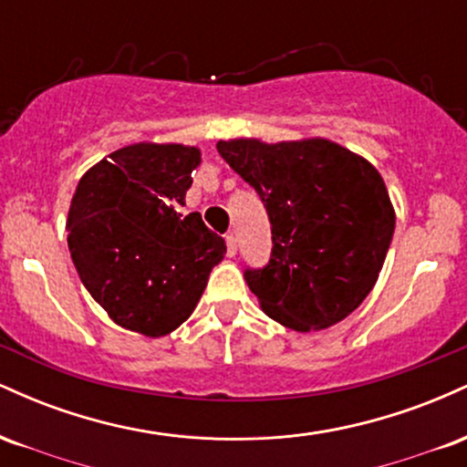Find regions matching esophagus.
Listing matches in <instances>:
<instances>
[{
    "label": "esophagus",
    "instance_id": "esophagus-1",
    "mask_svg": "<svg viewBox=\"0 0 467 467\" xmlns=\"http://www.w3.org/2000/svg\"><path fill=\"white\" fill-rule=\"evenodd\" d=\"M226 245H228V256L237 254V237H234V234H228Z\"/></svg>",
    "mask_w": 467,
    "mask_h": 467
}]
</instances>
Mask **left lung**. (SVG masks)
<instances>
[{
  "label": "left lung",
  "instance_id": "1",
  "mask_svg": "<svg viewBox=\"0 0 467 467\" xmlns=\"http://www.w3.org/2000/svg\"><path fill=\"white\" fill-rule=\"evenodd\" d=\"M217 151L270 217V261L244 270L264 312L294 331L347 318L373 289L393 239L395 213L378 171L320 138L222 140Z\"/></svg>",
  "mask_w": 467,
  "mask_h": 467
}]
</instances>
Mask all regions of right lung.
Returning <instances> with one entry per match:
<instances>
[{"mask_svg":"<svg viewBox=\"0 0 467 467\" xmlns=\"http://www.w3.org/2000/svg\"><path fill=\"white\" fill-rule=\"evenodd\" d=\"M200 151L131 144L83 175L67 245L85 289L125 329L164 336L189 318L226 241L200 213L182 215Z\"/></svg>","mask_w":467,"mask_h":467,"instance_id":"1","label":"right lung"}]
</instances>
